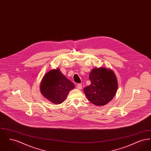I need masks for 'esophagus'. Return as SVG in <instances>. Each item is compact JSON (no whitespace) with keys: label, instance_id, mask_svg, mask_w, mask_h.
Masks as SVG:
<instances>
[{"label":"esophagus","instance_id":"34e87169","mask_svg":"<svg viewBox=\"0 0 151 151\" xmlns=\"http://www.w3.org/2000/svg\"><path fill=\"white\" fill-rule=\"evenodd\" d=\"M76 88L78 89H82V85L81 84H78V85H77V86H76Z\"/></svg>","mask_w":151,"mask_h":151}]
</instances>
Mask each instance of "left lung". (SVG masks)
Masks as SVG:
<instances>
[{"label": "left lung", "instance_id": "1", "mask_svg": "<svg viewBox=\"0 0 151 151\" xmlns=\"http://www.w3.org/2000/svg\"><path fill=\"white\" fill-rule=\"evenodd\" d=\"M89 78L91 84L84 88V92L90 102L96 106H103L113 99L117 91L118 81L111 70L94 68Z\"/></svg>", "mask_w": 151, "mask_h": 151}]
</instances>
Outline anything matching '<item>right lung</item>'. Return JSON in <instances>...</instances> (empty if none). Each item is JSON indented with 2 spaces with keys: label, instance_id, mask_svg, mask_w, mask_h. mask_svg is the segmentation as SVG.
<instances>
[{
  "label": "right lung",
  "instance_id": "right-lung-1",
  "mask_svg": "<svg viewBox=\"0 0 151 151\" xmlns=\"http://www.w3.org/2000/svg\"><path fill=\"white\" fill-rule=\"evenodd\" d=\"M74 88V84L65 78L58 68L52 69L47 72L40 84L42 94L55 104L62 103L69 92Z\"/></svg>",
  "mask_w": 151,
  "mask_h": 151
}]
</instances>
